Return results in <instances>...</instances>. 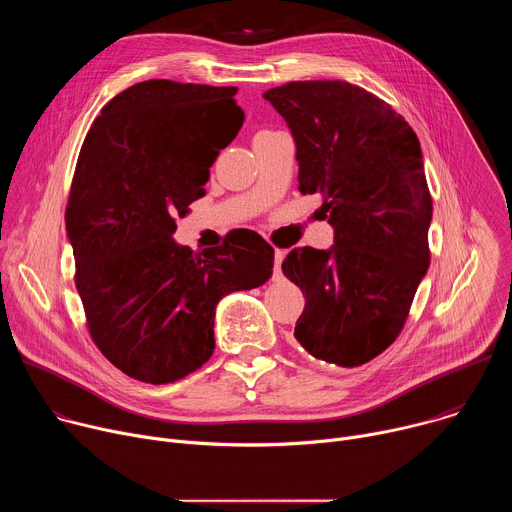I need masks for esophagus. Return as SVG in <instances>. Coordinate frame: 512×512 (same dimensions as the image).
Instances as JSON below:
<instances>
[{
    "label": "esophagus",
    "instance_id": "esophagus-1",
    "mask_svg": "<svg viewBox=\"0 0 512 512\" xmlns=\"http://www.w3.org/2000/svg\"><path fill=\"white\" fill-rule=\"evenodd\" d=\"M275 269H273V279H281V261L285 257V253L281 249H275Z\"/></svg>",
    "mask_w": 512,
    "mask_h": 512
}]
</instances>
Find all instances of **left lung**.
<instances>
[{
  "instance_id": "obj_1",
  "label": "left lung",
  "mask_w": 512,
  "mask_h": 512,
  "mask_svg": "<svg viewBox=\"0 0 512 512\" xmlns=\"http://www.w3.org/2000/svg\"><path fill=\"white\" fill-rule=\"evenodd\" d=\"M296 139L300 192L322 194L328 251L302 247L283 273L306 296L294 336L314 358L360 367L401 334L429 267L431 194L409 123L344 81H296L263 93Z\"/></svg>"
}]
</instances>
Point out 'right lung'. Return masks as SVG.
I'll return each instance as SVG.
<instances>
[{
  "instance_id": "add662e5",
  "label": "right lung",
  "mask_w": 512,
  "mask_h": 512,
  "mask_svg": "<svg viewBox=\"0 0 512 512\" xmlns=\"http://www.w3.org/2000/svg\"><path fill=\"white\" fill-rule=\"evenodd\" d=\"M235 93L143 81L113 97L83 141L64 212L75 283L93 342L141 383L200 369L214 350L218 300L273 273V247L255 231L202 253L172 239L243 125Z\"/></svg>"
}]
</instances>
